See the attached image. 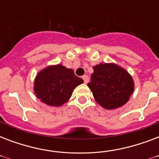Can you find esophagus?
I'll use <instances>...</instances> for the list:
<instances>
[{"label": "esophagus", "mask_w": 159, "mask_h": 159, "mask_svg": "<svg viewBox=\"0 0 159 159\" xmlns=\"http://www.w3.org/2000/svg\"><path fill=\"white\" fill-rule=\"evenodd\" d=\"M82 79H83V81H84L85 83H87V82H89V77H88V76H87V75L82 76Z\"/></svg>", "instance_id": "esophagus-1"}]
</instances>
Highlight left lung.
I'll list each match as a JSON object with an SVG mask.
<instances>
[{"mask_svg": "<svg viewBox=\"0 0 159 159\" xmlns=\"http://www.w3.org/2000/svg\"><path fill=\"white\" fill-rule=\"evenodd\" d=\"M93 70L87 86L98 104L111 110L128 102L134 92V82L125 70L113 63H100Z\"/></svg>", "mask_w": 159, "mask_h": 159, "instance_id": "left-lung-1", "label": "left lung"}]
</instances>
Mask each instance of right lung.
<instances>
[{
  "label": "right lung",
  "mask_w": 159,
  "mask_h": 159,
  "mask_svg": "<svg viewBox=\"0 0 159 159\" xmlns=\"http://www.w3.org/2000/svg\"><path fill=\"white\" fill-rule=\"evenodd\" d=\"M82 82L73 70L55 65L39 72L34 81V92L43 103L59 106L70 99L75 87Z\"/></svg>",
  "instance_id": "1"
}]
</instances>
